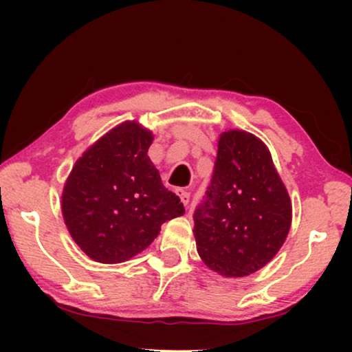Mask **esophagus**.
I'll list each match as a JSON object with an SVG mask.
<instances>
[{
  "label": "esophagus",
  "instance_id": "esophagus-1",
  "mask_svg": "<svg viewBox=\"0 0 352 352\" xmlns=\"http://www.w3.org/2000/svg\"><path fill=\"white\" fill-rule=\"evenodd\" d=\"M168 179H170V186L173 187V189L179 190L184 194V177H182L181 175H173V170L170 173V176H168Z\"/></svg>",
  "mask_w": 352,
  "mask_h": 352
}]
</instances>
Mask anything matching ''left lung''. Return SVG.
<instances>
[{
	"label": "left lung",
	"instance_id": "left-lung-1",
	"mask_svg": "<svg viewBox=\"0 0 352 352\" xmlns=\"http://www.w3.org/2000/svg\"><path fill=\"white\" fill-rule=\"evenodd\" d=\"M151 131L124 122L76 160L62 192V214L91 259L123 263L151 245L163 223L184 214L147 152Z\"/></svg>",
	"mask_w": 352,
	"mask_h": 352
}]
</instances>
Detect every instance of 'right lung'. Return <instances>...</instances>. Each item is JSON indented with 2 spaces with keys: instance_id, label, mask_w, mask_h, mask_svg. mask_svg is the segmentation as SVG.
I'll use <instances>...</instances> for the list:
<instances>
[{
  "instance_id": "add662e5",
  "label": "right lung",
  "mask_w": 352,
  "mask_h": 352,
  "mask_svg": "<svg viewBox=\"0 0 352 352\" xmlns=\"http://www.w3.org/2000/svg\"><path fill=\"white\" fill-rule=\"evenodd\" d=\"M239 134L221 136L213 177L194 213L197 252L224 277H245L266 266L292 224L290 197L271 153Z\"/></svg>"
}]
</instances>
